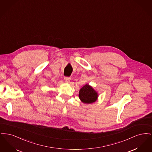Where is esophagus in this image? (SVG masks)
<instances>
[{"label":"esophagus","mask_w":152,"mask_h":152,"mask_svg":"<svg viewBox=\"0 0 152 152\" xmlns=\"http://www.w3.org/2000/svg\"><path fill=\"white\" fill-rule=\"evenodd\" d=\"M64 80H65V82L67 83H69L70 82L71 78L69 77H64Z\"/></svg>","instance_id":"obj_1"}]
</instances>
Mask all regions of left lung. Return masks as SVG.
Wrapping results in <instances>:
<instances>
[{"label": "left lung", "mask_w": 152, "mask_h": 152, "mask_svg": "<svg viewBox=\"0 0 152 152\" xmlns=\"http://www.w3.org/2000/svg\"><path fill=\"white\" fill-rule=\"evenodd\" d=\"M98 94L93 88V87L89 85L86 84L82 87L79 91V97L80 100L84 104H92L94 103L98 99Z\"/></svg>", "instance_id": "8db88e82"}]
</instances>
